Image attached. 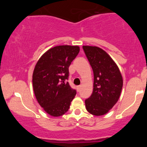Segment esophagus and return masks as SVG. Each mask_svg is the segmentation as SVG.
I'll use <instances>...</instances> for the list:
<instances>
[{"instance_id": "34e87169", "label": "esophagus", "mask_w": 147, "mask_h": 147, "mask_svg": "<svg viewBox=\"0 0 147 147\" xmlns=\"http://www.w3.org/2000/svg\"><path fill=\"white\" fill-rule=\"evenodd\" d=\"M81 87H82V86H78L77 87V91H79L80 90V89H81Z\"/></svg>"}]
</instances>
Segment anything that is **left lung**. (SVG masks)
I'll return each instance as SVG.
<instances>
[{"instance_id": "obj_1", "label": "left lung", "mask_w": 147, "mask_h": 147, "mask_svg": "<svg viewBox=\"0 0 147 147\" xmlns=\"http://www.w3.org/2000/svg\"><path fill=\"white\" fill-rule=\"evenodd\" d=\"M83 49L94 74L93 91L85 100L86 108L93 115H104L119 98L122 76L115 62L102 48L84 45Z\"/></svg>"}]
</instances>
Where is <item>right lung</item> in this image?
<instances>
[{
    "label": "right lung",
    "mask_w": 147,
    "mask_h": 147,
    "mask_svg": "<svg viewBox=\"0 0 147 147\" xmlns=\"http://www.w3.org/2000/svg\"><path fill=\"white\" fill-rule=\"evenodd\" d=\"M79 52L77 45H59L49 49L40 57L34 69V92L39 105L53 117L63 115L70 108L76 90L65 79L68 68Z\"/></svg>",
    "instance_id": "right-lung-1"
}]
</instances>
